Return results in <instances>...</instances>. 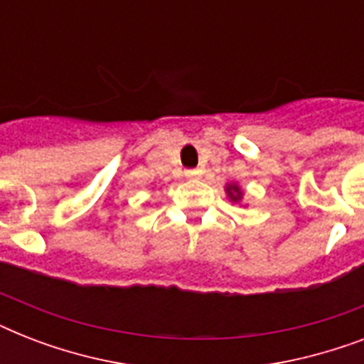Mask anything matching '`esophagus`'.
Segmentation results:
<instances>
[{"mask_svg":"<svg viewBox=\"0 0 364 364\" xmlns=\"http://www.w3.org/2000/svg\"><path fill=\"white\" fill-rule=\"evenodd\" d=\"M185 176H187V177H198V176H202V170H198V168H193V170H185Z\"/></svg>","mask_w":364,"mask_h":364,"instance_id":"esophagus-1","label":"esophagus"}]
</instances>
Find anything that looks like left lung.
<instances>
[{"mask_svg":"<svg viewBox=\"0 0 364 364\" xmlns=\"http://www.w3.org/2000/svg\"><path fill=\"white\" fill-rule=\"evenodd\" d=\"M234 190L235 192H238L239 194L237 195L236 197H234L232 194V191ZM227 191H228V194H230V198H232V200H238L240 198V188L238 187H236V185H230V187H228L227 188Z\"/></svg>","mask_w":364,"mask_h":364,"instance_id":"left-lung-1","label":"left lung"}]
</instances>
